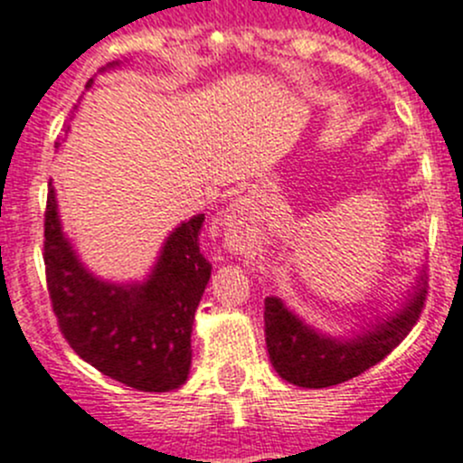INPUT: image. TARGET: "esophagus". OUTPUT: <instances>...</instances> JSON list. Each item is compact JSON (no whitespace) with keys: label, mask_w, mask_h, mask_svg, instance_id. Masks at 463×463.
Returning <instances> with one entry per match:
<instances>
[{"label":"esophagus","mask_w":463,"mask_h":463,"mask_svg":"<svg viewBox=\"0 0 463 463\" xmlns=\"http://www.w3.org/2000/svg\"><path fill=\"white\" fill-rule=\"evenodd\" d=\"M254 204H251L250 198H238L233 200L227 209L225 216V225L230 227H250L251 222L256 221L254 218Z\"/></svg>","instance_id":"1"}]
</instances>
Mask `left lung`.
Masks as SVG:
<instances>
[{
  "instance_id": "left-lung-1",
  "label": "left lung",
  "mask_w": 463,
  "mask_h": 463,
  "mask_svg": "<svg viewBox=\"0 0 463 463\" xmlns=\"http://www.w3.org/2000/svg\"><path fill=\"white\" fill-rule=\"evenodd\" d=\"M425 301L423 269L405 301L389 315H376L351 335L319 333L279 297L265 299V345L269 363L283 381L297 387L322 389L351 381L392 354L419 319Z\"/></svg>"
}]
</instances>
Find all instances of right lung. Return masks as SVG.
Instances as JSON below:
<instances>
[{
    "instance_id": "1",
    "label": "right lung",
    "mask_w": 463,
    "mask_h": 463,
    "mask_svg": "<svg viewBox=\"0 0 463 463\" xmlns=\"http://www.w3.org/2000/svg\"><path fill=\"white\" fill-rule=\"evenodd\" d=\"M118 67L109 62L100 71ZM91 78L87 87H91ZM61 144H56V148ZM204 213L168 233L144 281L112 283L82 265L62 232L56 189L49 182L44 265L62 335L85 363L139 392H171L191 369L195 310L212 277L200 254Z\"/></svg>"
}]
</instances>
